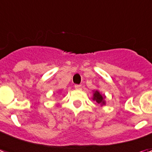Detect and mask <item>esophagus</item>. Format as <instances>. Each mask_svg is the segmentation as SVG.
<instances>
[{"label": "esophagus", "mask_w": 152, "mask_h": 152, "mask_svg": "<svg viewBox=\"0 0 152 152\" xmlns=\"http://www.w3.org/2000/svg\"><path fill=\"white\" fill-rule=\"evenodd\" d=\"M75 88L77 89V90H81L82 89V86H81L80 84H76L75 85Z\"/></svg>", "instance_id": "esophagus-1"}]
</instances>
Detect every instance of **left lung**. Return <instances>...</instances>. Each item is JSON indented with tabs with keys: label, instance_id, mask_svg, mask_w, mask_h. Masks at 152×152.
Instances as JSON below:
<instances>
[{
	"label": "left lung",
	"instance_id": "8db88e82",
	"mask_svg": "<svg viewBox=\"0 0 152 152\" xmlns=\"http://www.w3.org/2000/svg\"><path fill=\"white\" fill-rule=\"evenodd\" d=\"M104 98H105V96L102 95L99 91H95L94 93H93V97H92V99L93 100H96V103H98L99 104H101L102 105H104L105 104V100H104Z\"/></svg>",
	"mask_w": 152,
	"mask_h": 152
}]
</instances>
